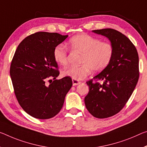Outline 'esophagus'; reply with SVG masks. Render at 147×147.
<instances>
[{
  "instance_id": "34e87169",
  "label": "esophagus",
  "mask_w": 147,
  "mask_h": 147,
  "mask_svg": "<svg viewBox=\"0 0 147 147\" xmlns=\"http://www.w3.org/2000/svg\"><path fill=\"white\" fill-rule=\"evenodd\" d=\"M72 81H73V85L74 86H77V85H78V84H80L81 83V82H79V81H78V80H74V79H73V80H72Z\"/></svg>"
}]
</instances>
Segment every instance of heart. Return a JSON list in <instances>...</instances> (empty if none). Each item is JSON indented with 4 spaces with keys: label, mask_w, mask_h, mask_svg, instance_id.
<instances>
[{
    "label": "heart",
    "mask_w": 147,
    "mask_h": 147,
    "mask_svg": "<svg viewBox=\"0 0 147 147\" xmlns=\"http://www.w3.org/2000/svg\"><path fill=\"white\" fill-rule=\"evenodd\" d=\"M69 47L72 50L82 53L78 67H69L62 72L63 75L76 80H82L91 74L92 71L98 73L106 68L113 55V48L107 42L82 33L70 39ZM53 58L58 65L67 64V51L63 46L58 45L53 50Z\"/></svg>",
    "instance_id": "obj_1"
}]
</instances>
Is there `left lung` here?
<instances>
[{
	"label": "left lung",
	"instance_id": "1",
	"mask_svg": "<svg viewBox=\"0 0 147 147\" xmlns=\"http://www.w3.org/2000/svg\"><path fill=\"white\" fill-rule=\"evenodd\" d=\"M92 32L110 40L113 55L106 68L86 82L90 90L84 103L94 117L105 118L122 110L134 92L139 76V56L135 46L120 32L113 29Z\"/></svg>",
	"mask_w": 147,
	"mask_h": 147
}]
</instances>
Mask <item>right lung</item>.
<instances>
[{
	"label": "right lung",
	"instance_id": "add662e5",
	"mask_svg": "<svg viewBox=\"0 0 147 147\" xmlns=\"http://www.w3.org/2000/svg\"><path fill=\"white\" fill-rule=\"evenodd\" d=\"M68 35L38 32L18 46L11 63L10 74L15 95L26 113L38 119H49L62 109L73 82L71 78L55 80L59 74L53 50ZM55 80L47 85L48 78Z\"/></svg>",
	"mask_w": 147,
	"mask_h": 147
}]
</instances>
